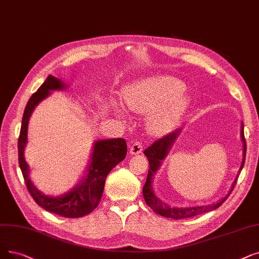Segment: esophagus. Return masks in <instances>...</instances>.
Returning a JSON list of instances; mask_svg holds the SVG:
<instances>
[{"label":"esophagus","instance_id":"obj_1","mask_svg":"<svg viewBox=\"0 0 259 259\" xmlns=\"http://www.w3.org/2000/svg\"><path fill=\"white\" fill-rule=\"evenodd\" d=\"M142 151H143V144H142V142L137 141V142H134L131 145V147H130V153L131 154L137 155V154L142 153Z\"/></svg>","mask_w":259,"mask_h":259}]
</instances>
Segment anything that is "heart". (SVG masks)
<instances>
[{
	"label": "heart",
	"mask_w": 259,
	"mask_h": 259,
	"mask_svg": "<svg viewBox=\"0 0 259 259\" xmlns=\"http://www.w3.org/2000/svg\"><path fill=\"white\" fill-rule=\"evenodd\" d=\"M185 85L175 78L154 76L129 85L123 98L129 110L147 114L153 133H165L183 113L187 97L182 94Z\"/></svg>",
	"instance_id": "1"
}]
</instances>
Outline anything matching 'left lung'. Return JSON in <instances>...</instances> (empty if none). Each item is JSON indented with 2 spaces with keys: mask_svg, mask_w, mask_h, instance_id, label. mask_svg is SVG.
I'll return each instance as SVG.
<instances>
[{
  "mask_svg": "<svg viewBox=\"0 0 259 259\" xmlns=\"http://www.w3.org/2000/svg\"><path fill=\"white\" fill-rule=\"evenodd\" d=\"M180 133V129L167 134V136L163 137L160 140H156L153 144H151L149 147L144 151L145 155L147 156V159L149 161V170L147 175V180H146V183L143 187V195L144 199L146 201L147 205L153 209L155 212L159 213L161 216L167 217V218H172V219H185L189 217H194L197 215H200V213L207 212L210 210H213L218 208L224 201L227 200V198L231 195L232 190L234 189L236 183H237V180L239 177V174L242 169V167L244 165L245 161V151H246V144H245V139H244V133H243V123L241 125V140L243 142V161L240 166L239 174L236 177L234 183L232 184L231 190L229 194L221 199L218 203L215 204H210V205H205V206H196V207H185V208H176V207H170L167 204H165L164 202H162L159 198H156L154 195L153 190H152V181H153V176L156 172V170L159 169L161 166V162L164 160V157L166 156L168 150L171 147L172 143L175 142L176 138L178 137V134Z\"/></svg>",
  "mask_w": 259,
  "mask_h": 259,
  "instance_id": "left-lung-1",
  "label": "left lung"
}]
</instances>
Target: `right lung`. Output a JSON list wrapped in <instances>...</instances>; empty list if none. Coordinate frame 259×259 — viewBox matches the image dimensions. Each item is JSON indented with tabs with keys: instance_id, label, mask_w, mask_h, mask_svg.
Masks as SVG:
<instances>
[{
	"instance_id": "1",
	"label": "right lung",
	"mask_w": 259,
	"mask_h": 259,
	"mask_svg": "<svg viewBox=\"0 0 259 259\" xmlns=\"http://www.w3.org/2000/svg\"><path fill=\"white\" fill-rule=\"evenodd\" d=\"M64 88V83H62L58 78L50 75L38 89V91L33 93L28 99L23 118H22L18 141L19 164L28 192L38 205L61 217L78 218L88 215L98 205L104 193L106 178L108 174L126 157L127 144L123 139L102 140L96 142L91 157V164L89 165L88 176L83 182L78 184L71 192L57 198L49 197L39 192L30 181L28 177L29 168L24 159L28 120L33 109L42 99L49 96L50 91Z\"/></svg>"
}]
</instances>
